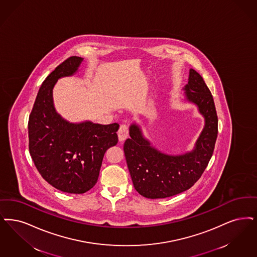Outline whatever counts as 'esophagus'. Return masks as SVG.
I'll return each mask as SVG.
<instances>
[{
    "label": "esophagus",
    "instance_id": "1",
    "mask_svg": "<svg viewBox=\"0 0 257 257\" xmlns=\"http://www.w3.org/2000/svg\"><path fill=\"white\" fill-rule=\"evenodd\" d=\"M128 134H129L128 126L126 124H121L118 131H117V136H118L119 142H124L127 139Z\"/></svg>",
    "mask_w": 257,
    "mask_h": 257
}]
</instances>
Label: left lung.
<instances>
[{
  "label": "left lung",
  "mask_w": 257,
  "mask_h": 257,
  "mask_svg": "<svg viewBox=\"0 0 257 257\" xmlns=\"http://www.w3.org/2000/svg\"><path fill=\"white\" fill-rule=\"evenodd\" d=\"M186 99L194 103L205 117V127L191 152L179 156L162 153L144 139L140 126L132 124L123 150L134 187L149 199L177 195L201 178L215 146L218 117L212 94L203 77L190 69L185 87Z\"/></svg>",
  "instance_id": "8db88e82"
}]
</instances>
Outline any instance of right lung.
Masks as SVG:
<instances>
[{
	"label": "right lung",
	"instance_id": "obj_1",
	"mask_svg": "<svg viewBox=\"0 0 257 257\" xmlns=\"http://www.w3.org/2000/svg\"><path fill=\"white\" fill-rule=\"evenodd\" d=\"M83 58L71 56L42 83L29 118V148L44 180L63 192L82 194L96 184L103 157L118 142L117 123H70L56 113L52 89L78 70Z\"/></svg>",
	"mask_w": 257,
	"mask_h": 257
}]
</instances>
